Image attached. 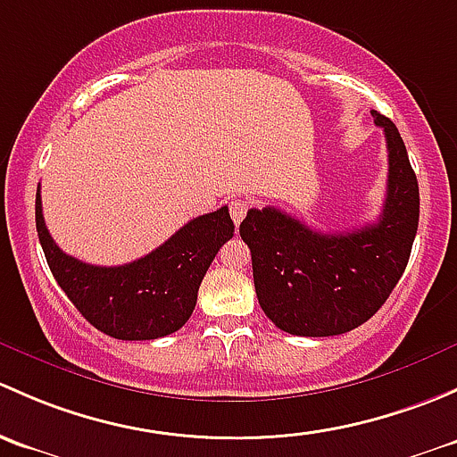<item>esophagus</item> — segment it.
<instances>
[{"label": "esophagus", "instance_id": "obj_1", "mask_svg": "<svg viewBox=\"0 0 457 457\" xmlns=\"http://www.w3.org/2000/svg\"><path fill=\"white\" fill-rule=\"evenodd\" d=\"M248 206H251V202H248V200H235V202H230V218H233L235 224H239L244 218H246Z\"/></svg>", "mask_w": 457, "mask_h": 457}]
</instances>
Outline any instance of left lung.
<instances>
[{"instance_id": "8db88e82", "label": "left lung", "mask_w": 457, "mask_h": 457, "mask_svg": "<svg viewBox=\"0 0 457 457\" xmlns=\"http://www.w3.org/2000/svg\"><path fill=\"white\" fill-rule=\"evenodd\" d=\"M389 152L378 222L319 233L275 206L251 209L239 235L251 248L253 281L266 317L297 337L350 332L378 312L403 277L420 215L418 180L396 125L371 112Z\"/></svg>"}]
</instances>
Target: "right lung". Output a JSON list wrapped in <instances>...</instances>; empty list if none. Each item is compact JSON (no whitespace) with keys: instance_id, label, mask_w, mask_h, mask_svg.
<instances>
[{"instance_id":"1","label":"right lung","mask_w":457,"mask_h":457,"mask_svg":"<svg viewBox=\"0 0 457 457\" xmlns=\"http://www.w3.org/2000/svg\"><path fill=\"white\" fill-rule=\"evenodd\" d=\"M35 220L56 284L96 330L120 341H152L180 330L194 312L211 262L235 230L228 206H222L187 222L140 260L92 266L65 255L50 237L39 189Z\"/></svg>"}]
</instances>
